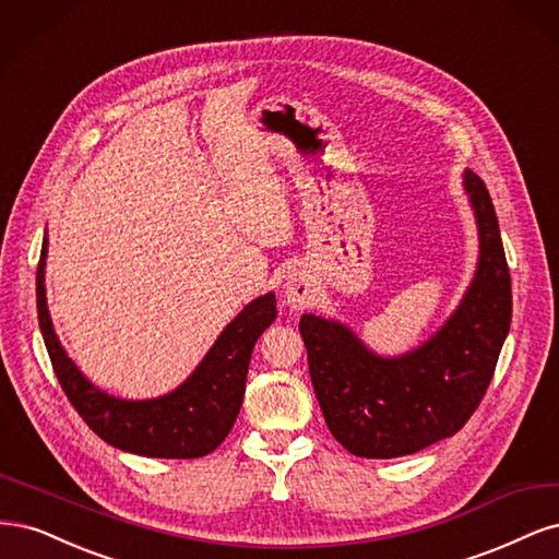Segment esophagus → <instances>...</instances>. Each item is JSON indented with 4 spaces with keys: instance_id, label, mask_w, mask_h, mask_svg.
I'll return each instance as SVG.
<instances>
[{
    "instance_id": "1",
    "label": "esophagus",
    "mask_w": 559,
    "mask_h": 559,
    "mask_svg": "<svg viewBox=\"0 0 559 559\" xmlns=\"http://www.w3.org/2000/svg\"><path fill=\"white\" fill-rule=\"evenodd\" d=\"M285 299L293 306V309H306V306L313 301L311 283L297 274L290 276V281H287V285H285Z\"/></svg>"
}]
</instances>
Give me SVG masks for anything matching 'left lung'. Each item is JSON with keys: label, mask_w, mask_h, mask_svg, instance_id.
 <instances>
[{"label": "left lung", "mask_w": 559, "mask_h": 559, "mask_svg": "<svg viewBox=\"0 0 559 559\" xmlns=\"http://www.w3.org/2000/svg\"><path fill=\"white\" fill-rule=\"evenodd\" d=\"M464 188L480 234L478 272L460 309L425 346L383 359L338 322L299 320L322 416L357 457H402L457 435L495 376L511 328V274L488 188L472 171Z\"/></svg>", "instance_id": "obj_1"}]
</instances>
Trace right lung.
<instances>
[{"label": "right lung", "instance_id": "1", "mask_svg": "<svg viewBox=\"0 0 559 559\" xmlns=\"http://www.w3.org/2000/svg\"><path fill=\"white\" fill-rule=\"evenodd\" d=\"M46 248L44 239L37 266L39 328L52 371L85 425L106 443L146 457L190 460L218 448L239 416L250 353L260 334L276 320V297L269 293L250 301L181 388L159 400L124 402L90 385L52 332L44 287Z\"/></svg>", "mask_w": 559, "mask_h": 559}]
</instances>
